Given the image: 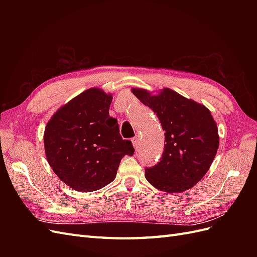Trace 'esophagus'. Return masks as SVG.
<instances>
[{
	"mask_svg": "<svg viewBox=\"0 0 257 257\" xmlns=\"http://www.w3.org/2000/svg\"><path fill=\"white\" fill-rule=\"evenodd\" d=\"M132 143H133V146H134L135 149H137L138 145H139V137L135 136L134 138H132Z\"/></svg>",
	"mask_w": 257,
	"mask_h": 257,
	"instance_id": "1",
	"label": "esophagus"
}]
</instances>
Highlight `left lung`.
I'll return each mask as SVG.
<instances>
[{
    "label": "left lung",
    "instance_id": "left-lung-1",
    "mask_svg": "<svg viewBox=\"0 0 257 257\" xmlns=\"http://www.w3.org/2000/svg\"><path fill=\"white\" fill-rule=\"evenodd\" d=\"M133 94L157 113L165 131V145L157 165L146 168L150 184L166 193H181L198 183L211 166L219 148V132L204 105L164 88L152 94L133 88Z\"/></svg>",
    "mask_w": 257,
    "mask_h": 257
}]
</instances>
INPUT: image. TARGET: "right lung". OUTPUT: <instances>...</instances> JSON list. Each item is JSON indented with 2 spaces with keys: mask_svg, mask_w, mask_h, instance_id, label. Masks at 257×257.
Segmentation results:
<instances>
[{
  "mask_svg": "<svg viewBox=\"0 0 257 257\" xmlns=\"http://www.w3.org/2000/svg\"><path fill=\"white\" fill-rule=\"evenodd\" d=\"M112 95L98 88L83 91L53 113L45 127L46 158L61 181L93 192L113 181L124 155H133L109 115Z\"/></svg>",
  "mask_w": 257,
  "mask_h": 257,
  "instance_id": "obj_1",
  "label": "right lung"
}]
</instances>
